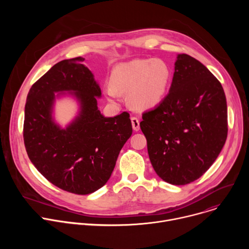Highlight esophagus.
I'll use <instances>...</instances> for the list:
<instances>
[{
	"label": "esophagus",
	"mask_w": 249,
	"mask_h": 249,
	"mask_svg": "<svg viewBox=\"0 0 249 249\" xmlns=\"http://www.w3.org/2000/svg\"><path fill=\"white\" fill-rule=\"evenodd\" d=\"M131 122H132V126H133L134 131H139L140 130V121H139V119L136 118V117H132Z\"/></svg>",
	"instance_id": "1"
}]
</instances>
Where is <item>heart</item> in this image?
Returning a JSON list of instances; mask_svg holds the SVG:
<instances>
[{"instance_id": "obj_1", "label": "heart", "mask_w": 249, "mask_h": 249, "mask_svg": "<svg viewBox=\"0 0 249 249\" xmlns=\"http://www.w3.org/2000/svg\"><path fill=\"white\" fill-rule=\"evenodd\" d=\"M111 85L104 93L111 102H117L121 93L128 92V102L136 110H149L164 98L171 81V71L160 59H134L119 63L113 69Z\"/></svg>"}]
</instances>
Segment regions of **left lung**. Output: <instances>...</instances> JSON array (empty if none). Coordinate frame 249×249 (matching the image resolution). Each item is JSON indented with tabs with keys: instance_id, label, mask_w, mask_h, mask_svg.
Masks as SVG:
<instances>
[{
	"instance_id": "obj_1",
	"label": "left lung",
	"mask_w": 249,
	"mask_h": 249,
	"mask_svg": "<svg viewBox=\"0 0 249 249\" xmlns=\"http://www.w3.org/2000/svg\"><path fill=\"white\" fill-rule=\"evenodd\" d=\"M151 163L162 180L185 185L217 160L228 136L221 83L198 60L178 54L168 94L140 123Z\"/></svg>"
}]
</instances>
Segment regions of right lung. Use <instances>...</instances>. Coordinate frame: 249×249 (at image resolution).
<instances>
[{
  "mask_svg": "<svg viewBox=\"0 0 249 249\" xmlns=\"http://www.w3.org/2000/svg\"><path fill=\"white\" fill-rule=\"evenodd\" d=\"M82 57L54 65L27 94L23 140L36 169L55 186L79 195L90 194L110 178L118 155L132 135L128 112L104 117L97 107L101 90ZM73 96L79 113L66 128L54 122L57 98Z\"/></svg>",
  "mask_w": 249,
  "mask_h": 249,
  "instance_id": "right-lung-1",
  "label": "right lung"
}]
</instances>
